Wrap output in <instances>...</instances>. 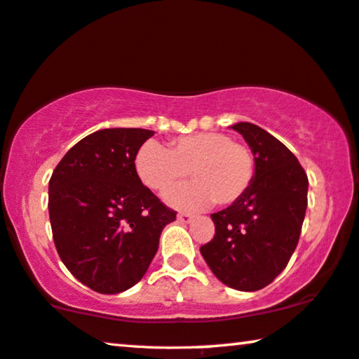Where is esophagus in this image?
<instances>
[{
  "instance_id": "34e87169",
  "label": "esophagus",
  "mask_w": 359,
  "mask_h": 359,
  "mask_svg": "<svg viewBox=\"0 0 359 359\" xmlns=\"http://www.w3.org/2000/svg\"><path fill=\"white\" fill-rule=\"evenodd\" d=\"M192 218H194V215L184 214V212H181V214H178V222H181V223H191Z\"/></svg>"
}]
</instances>
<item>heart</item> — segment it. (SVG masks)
Here are the masks:
<instances>
[{"label":"heart","mask_w":359,"mask_h":359,"mask_svg":"<svg viewBox=\"0 0 359 359\" xmlns=\"http://www.w3.org/2000/svg\"><path fill=\"white\" fill-rule=\"evenodd\" d=\"M137 176L149 189L167 192L191 173L194 181L171 191L167 202L196 210L231 205L252 184L256 162L246 145L223 133H196L175 139L170 150L157 141L139 147L134 160Z\"/></svg>","instance_id":"obj_1"}]
</instances>
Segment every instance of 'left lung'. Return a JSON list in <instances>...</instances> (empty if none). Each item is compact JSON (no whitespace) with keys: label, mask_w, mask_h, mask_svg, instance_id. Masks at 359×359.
<instances>
[{"label":"left lung","mask_w":359,"mask_h":359,"mask_svg":"<svg viewBox=\"0 0 359 359\" xmlns=\"http://www.w3.org/2000/svg\"><path fill=\"white\" fill-rule=\"evenodd\" d=\"M256 162L252 184L235 204L212 214L215 236L201 254L215 277L240 292L267 287L287 267L308 207V176L272 134L236 123Z\"/></svg>","instance_id":"left-lung-1"}]
</instances>
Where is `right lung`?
Listing matches in <instances>:
<instances>
[{
  "label": "right lung",
  "mask_w": 359,
  "mask_h": 359,
  "mask_svg": "<svg viewBox=\"0 0 359 359\" xmlns=\"http://www.w3.org/2000/svg\"><path fill=\"white\" fill-rule=\"evenodd\" d=\"M154 131L111 128L67 150L48 183L56 251L93 292H126L141 280L176 212L139 180L134 160Z\"/></svg>",
  "instance_id": "1"
}]
</instances>
